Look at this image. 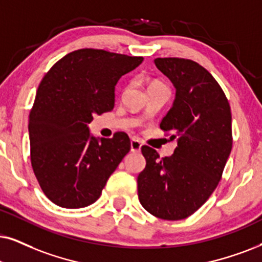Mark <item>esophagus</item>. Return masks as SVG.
I'll list each match as a JSON object with an SVG mask.
<instances>
[{"instance_id": "esophagus-1", "label": "esophagus", "mask_w": 262, "mask_h": 262, "mask_svg": "<svg viewBox=\"0 0 262 262\" xmlns=\"http://www.w3.org/2000/svg\"><path fill=\"white\" fill-rule=\"evenodd\" d=\"M141 141L138 139H132L130 141V151L132 152H140L141 150Z\"/></svg>"}]
</instances>
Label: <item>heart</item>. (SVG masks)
Here are the masks:
<instances>
[{"label":"heart","instance_id":"1","mask_svg":"<svg viewBox=\"0 0 262 262\" xmlns=\"http://www.w3.org/2000/svg\"><path fill=\"white\" fill-rule=\"evenodd\" d=\"M155 85H164V84H162L161 82H157V81H155V82H152V83L150 84V87H155Z\"/></svg>","mask_w":262,"mask_h":262}]
</instances>
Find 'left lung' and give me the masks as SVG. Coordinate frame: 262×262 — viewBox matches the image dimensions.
<instances>
[{
    "instance_id": "left-lung-1",
    "label": "left lung",
    "mask_w": 262,
    "mask_h": 262,
    "mask_svg": "<svg viewBox=\"0 0 262 262\" xmlns=\"http://www.w3.org/2000/svg\"><path fill=\"white\" fill-rule=\"evenodd\" d=\"M155 64L177 88L160 127L178 146L164 158L141 147L146 167L138 177V196L154 216L183 220L219 185L232 150V116L223 88L203 66L184 58H157Z\"/></svg>"
}]
</instances>
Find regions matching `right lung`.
Segmentation results:
<instances>
[{
	"label": "right lung",
	"mask_w": 262,
	"mask_h": 262,
	"mask_svg": "<svg viewBox=\"0 0 262 262\" xmlns=\"http://www.w3.org/2000/svg\"><path fill=\"white\" fill-rule=\"evenodd\" d=\"M144 58L83 48L55 62L38 85L29 115L30 158L43 193L62 208H83L100 197L130 150L123 132L98 141L93 116L115 106V85Z\"/></svg>",
	"instance_id": "add662e5"
}]
</instances>
